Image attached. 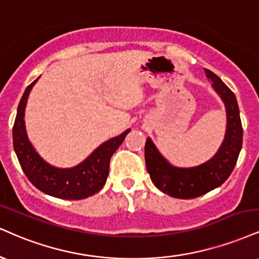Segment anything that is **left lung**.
Segmentation results:
<instances>
[{
	"label": "left lung",
	"instance_id": "1",
	"mask_svg": "<svg viewBox=\"0 0 259 259\" xmlns=\"http://www.w3.org/2000/svg\"><path fill=\"white\" fill-rule=\"evenodd\" d=\"M207 78L222 98L227 110V133L214 157L207 163L191 169H180L161 157L151 139L145 145V159L152 182L170 197L179 199L198 198L226 182L234 170L242 146V125L234 93L212 71L205 70Z\"/></svg>",
	"mask_w": 259,
	"mask_h": 259
}]
</instances>
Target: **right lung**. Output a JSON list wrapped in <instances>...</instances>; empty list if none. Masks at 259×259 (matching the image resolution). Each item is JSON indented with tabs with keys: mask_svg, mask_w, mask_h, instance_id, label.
I'll return each mask as SVG.
<instances>
[{
	"mask_svg": "<svg viewBox=\"0 0 259 259\" xmlns=\"http://www.w3.org/2000/svg\"><path fill=\"white\" fill-rule=\"evenodd\" d=\"M37 79L33 80L24 92L13 125V146L21 169L30 182L46 194L68 200L88 198L104 187L110 170L111 157L124 141L130 129L125 130L117 138L102 143L77 166L71 169L51 166L36 153L25 132V106L30 90Z\"/></svg>",
	"mask_w": 259,
	"mask_h": 259,
	"instance_id": "right-lung-1",
	"label": "right lung"
}]
</instances>
